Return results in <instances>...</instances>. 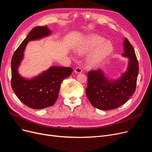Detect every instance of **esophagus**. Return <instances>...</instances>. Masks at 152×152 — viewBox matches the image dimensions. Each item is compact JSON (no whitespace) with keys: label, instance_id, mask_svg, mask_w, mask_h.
<instances>
[{"label":"esophagus","instance_id":"esophagus-1","mask_svg":"<svg viewBox=\"0 0 152 152\" xmlns=\"http://www.w3.org/2000/svg\"><path fill=\"white\" fill-rule=\"evenodd\" d=\"M75 72L76 74H80V73H82V69L80 67H77L75 69Z\"/></svg>","mask_w":152,"mask_h":152}]
</instances>
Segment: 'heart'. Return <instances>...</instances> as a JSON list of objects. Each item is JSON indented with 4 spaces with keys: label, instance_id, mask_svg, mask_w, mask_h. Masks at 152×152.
Segmentation results:
<instances>
[{
    "label": "heart",
    "instance_id": "1",
    "mask_svg": "<svg viewBox=\"0 0 152 152\" xmlns=\"http://www.w3.org/2000/svg\"><path fill=\"white\" fill-rule=\"evenodd\" d=\"M113 43L101 36L93 34L82 40L76 47V51L80 55L91 53L88 61L92 66L102 64L113 52Z\"/></svg>",
    "mask_w": 152,
    "mask_h": 152
}]
</instances>
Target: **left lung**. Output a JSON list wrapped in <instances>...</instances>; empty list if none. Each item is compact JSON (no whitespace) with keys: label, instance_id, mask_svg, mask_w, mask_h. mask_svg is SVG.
<instances>
[{"label":"left lung","instance_id":"obj_1","mask_svg":"<svg viewBox=\"0 0 152 152\" xmlns=\"http://www.w3.org/2000/svg\"><path fill=\"white\" fill-rule=\"evenodd\" d=\"M123 56L129 59L127 70L119 80L109 81L100 69L88 73L86 95L91 105L102 110H110L124 104L135 91L139 63L133 46L124 39Z\"/></svg>","mask_w":152,"mask_h":152}]
</instances>
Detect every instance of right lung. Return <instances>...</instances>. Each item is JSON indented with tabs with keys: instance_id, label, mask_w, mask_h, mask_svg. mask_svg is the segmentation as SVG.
I'll return each instance as SVG.
<instances>
[{
	"instance_id": "right-lung-1",
	"label": "right lung",
	"mask_w": 152,
	"mask_h": 152,
	"mask_svg": "<svg viewBox=\"0 0 152 152\" xmlns=\"http://www.w3.org/2000/svg\"><path fill=\"white\" fill-rule=\"evenodd\" d=\"M50 33L47 26L33 28L13 53L11 61L12 88L21 102L32 109L41 110L53 106L58 98L62 80L73 72L70 67H51L31 80H26L18 74L17 68L22 60L28 42L40 39Z\"/></svg>"
}]
</instances>
